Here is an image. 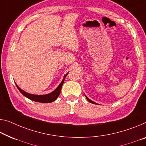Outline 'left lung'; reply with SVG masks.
I'll return each mask as SVG.
<instances>
[{"label": "left lung", "instance_id": "left-lung-1", "mask_svg": "<svg viewBox=\"0 0 146 146\" xmlns=\"http://www.w3.org/2000/svg\"><path fill=\"white\" fill-rule=\"evenodd\" d=\"M86 98H87V100H88V101H89V102H91V103H93V104H96V103H95V102L92 101V100H90V99H89V98L88 97H87V96H86Z\"/></svg>", "mask_w": 146, "mask_h": 146}]
</instances>
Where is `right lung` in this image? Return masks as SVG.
<instances>
[{
	"label": "right lung",
	"mask_w": 146,
	"mask_h": 146,
	"mask_svg": "<svg viewBox=\"0 0 146 146\" xmlns=\"http://www.w3.org/2000/svg\"><path fill=\"white\" fill-rule=\"evenodd\" d=\"M68 73L66 74V75L64 76L63 80H62V82L60 84H59V86L57 87V89H55L53 92H51V93L47 94V95H32V94L28 93L27 92L24 91L19 88V87L17 86V89H19V91L21 92V93L23 94V95L26 96L27 98H29L30 100H32L33 101L35 102H42V103H50V102H52L53 101L57 99L59 96V94L60 93V91H61V87L63 85L64 79H65L66 76H67Z\"/></svg>",
	"instance_id": "right-lung-1"
}]
</instances>
